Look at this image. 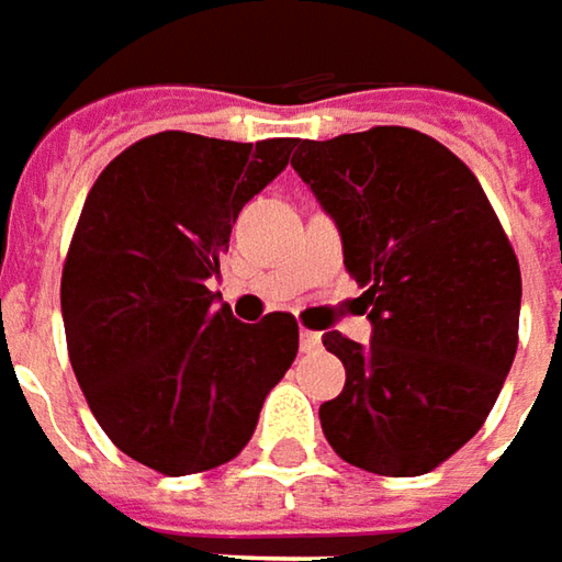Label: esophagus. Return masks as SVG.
Instances as JSON below:
<instances>
[{"mask_svg":"<svg viewBox=\"0 0 562 562\" xmlns=\"http://www.w3.org/2000/svg\"><path fill=\"white\" fill-rule=\"evenodd\" d=\"M300 350H303V353H318V350H322V335L303 328V331H300Z\"/></svg>","mask_w":562,"mask_h":562,"instance_id":"obj_1","label":"esophagus"}]
</instances>
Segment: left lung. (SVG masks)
Wrapping results in <instances>:
<instances>
[{
  "label": "left lung",
  "mask_w": 562,
  "mask_h": 562,
  "mask_svg": "<svg viewBox=\"0 0 562 562\" xmlns=\"http://www.w3.org/2000/svg\"><path fill=\"white\" fill-rule=\"evenodd\" d=\"M291 165L340 227L372 344H322L347 369L318 419L340 460L409 479L482 425L519 344L522 274L479 178L413 127L296 140Z\"/></svg>",
  "instance_id": "1"
}]
</instances>
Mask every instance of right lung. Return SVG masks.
Wrapping results in <instances>:
<instances>
[{"instance_id":"right-lung-1","label":"right lung","mask_w":562,"mask_h":562,"mask_svg":"<svg viewBox=\"0 0 562 562\" xmlns=\"http://www.w3.org/2000/svg\"><path fill=\"white\" fill-rule=\"evenodd\" d=\"M293 146L162 131L105 165L80 209L61 269L71 369L109 441L162 475L234 460L296 359L291 313L244 325L205 288Z\"/></svg>"}]
</instances>
